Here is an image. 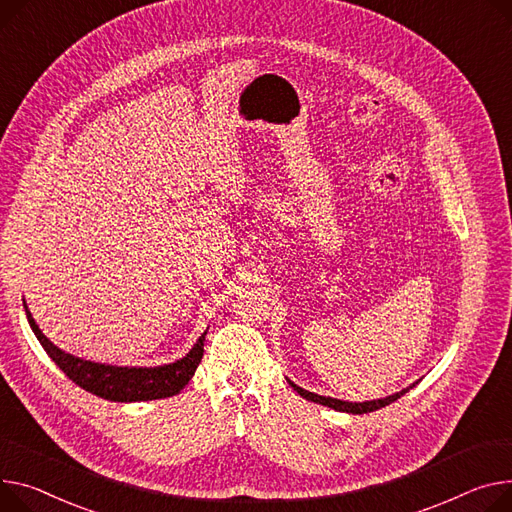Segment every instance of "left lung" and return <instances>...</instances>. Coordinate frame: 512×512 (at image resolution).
<instances>
[{"label": "left lung", "instance_id": "8db88e82", "mask_svg": "<svg viewBox=\"0 0 512 512\" xmlns=\"http://www.w3.org/2000/svg\"><path fill=\"white\" fill-rule=\"evenodd\" d=\"M288 383L294 387V391H296L300 397L309 399V401H315V403H321V405H327V407H333V410L346 412V414H368V412H374V410H381V407H385V405L397 401L401 395H405L407 391H410V389L416 385V383H414L412 387H407V389H403V391H399V393H393V395H389V397H383V399H372V401L356 403V401H342V399H333V397H323V395L311 393V391H306V389L294 385L292 381H288Z\"/></svg>", "mask_w": 512, "mask_h": 512}]
</instances>
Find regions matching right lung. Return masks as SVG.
<instances>
[{
    "label": "right lung",
    "instance_id": "right-lung-1",
    "mask_svg": "<svg viewBox=\"0 0 512 512\" xmlns=\"http://www.w3.org/2000/svg\"><path fill=\"white\" fill-rule=\"evenodd\" d=\"M24 311L28 317V323L49 354V358L65 372L67 379H72L78 387L84 391L98 395L109 401H152V399H164L181 393V389L191 381L195 374V368L201 362L203 356V333L197 344L189 350V354L173 364L154 366V368H135V366H111V364H98L90 360L76 358L72 354H65L55 344L43 335L39 325L34 323L28 306L24 302Z\"/></svg>",
    "mask_w": 512,
    "mask_h": 512
}]
</instances>
